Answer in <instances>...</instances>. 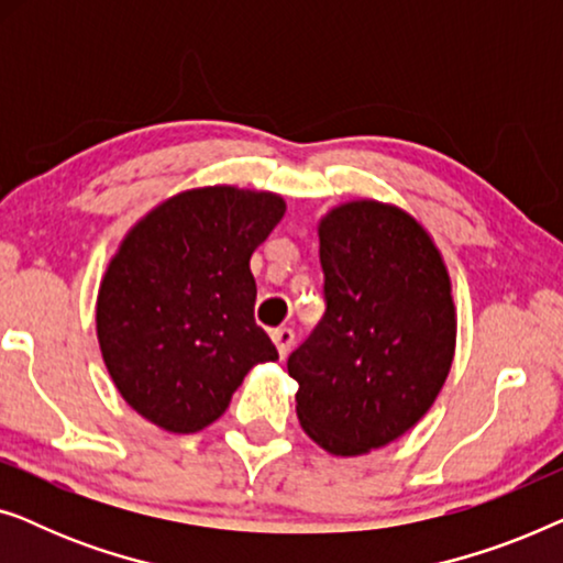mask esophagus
Wrapping results in <instances>:
<instances>
[{
    "label": "esophagus",
    "mask_w": 563,
    "mask_h": 563,
    "mask_svg": "<svg viewBox=\"0 0 563 563\" xmlns=\"http://www.w3.org/2000/svg\"><path fill=\"white\" fill-rule=\"evenodd\" d=\"M272 338H274L276 351H279V356H282V358L287 356L291 345H295V330H291V328H276L274 333H272Z\"/></svg>",
    "instance_id": "1"
}]
</instances>
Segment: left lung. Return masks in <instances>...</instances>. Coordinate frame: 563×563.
I'll return each mask as SVG.
<instances>
[{
    "mask_svg": "<svg viewBox=\"0 0 563 563\" xmlns=\"http://www.w3.org/2000/svg\"><path fill=\"white\" fill-rule=\"evenodd\" d=\"M328 310L291 353L299 426L333 456H364L418 426L456 353L451 276L405 207L335 205L318 222Z\"/></svg>",
    "mask_w": 563,
    "mask_h": 563,
    "instance_id": "8db88e82",
    "label": "left lung"
}]
</instances>
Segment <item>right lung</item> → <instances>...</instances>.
Instances as JSON below:
<instances>
[{"mask_svg": "<svg viewBox=\"0 0 563 563\" xmlns=\"http://www.w3.org/2000/svg\"><path fill=\"white\" fill-rule=\"evenodd\" d=\"M287 202L230 184L184 189L122 238L97 291V341L110 379L168 433H199L228 410L276 345L256 325L251 256Z\"/></svg>", "mask_w": 563, "mask_h": 563, "instance_id": "obj_1", "label": "right lung"}]
</instances>
